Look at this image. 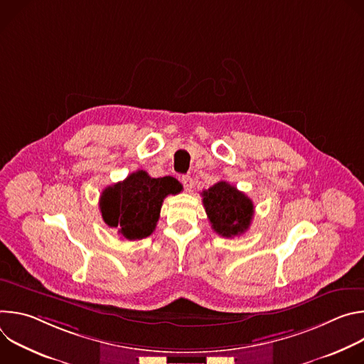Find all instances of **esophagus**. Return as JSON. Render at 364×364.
Wrapping results in <instances>:
<instances>
[{
	"instance_id": "34e87169",
	"label": "esophagus",
	"mask_w": 364,
	"mask_h": 364,
	"mask_svg": "<svg viewBox=\"0 0 364 364\" xmlns=\"http://www.w3.org/2000/svg\"><path fill=\"white\" fill-rule=\"evenodd\" d=\"M180 180H181V183L184 186V188L187 191H191V188H193V178L190 176H183Z\"/></svg>"
}]
</instances>
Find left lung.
Returning <instances> with one entry per match:
<instances>
[{
	"instance_id": "1",
	"label": "left lung",
	"mask_w": 364,
	"mask_h": 364,
	"mask_svg": "<svg viewBox=\"0 0 364 364\" xmlns=\"http://www.w3.org/2000/svg\"><path fill=\"white\" fill-rule=\"evenodd\" d=\"M203 204L212 229L223 237L245 233L253 218V203L235 186L219 181L201 193Z\"/></svg>"
}]
</instances>
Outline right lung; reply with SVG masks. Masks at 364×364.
<instances>
[{"mask_svg":"<svg viewBox=\"0 0 364 364\" xmlns=\"http://www.w3.org/2000/svg\"><path fill=\"white\" fill-rule=\"evenodd\" d=\"M180 191L181 184L176 178H152L146 171L138 170L103 190L99 209L103 222L118 229L121 237L139 240L157 226L164 198Z\"/></svg>","mask_w":364,"mask_h":364,"instance_id":"right-lung-1","label":"right lung"}]
</instances>
